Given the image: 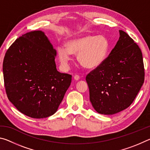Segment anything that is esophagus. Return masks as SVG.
I'll return each mask as SVG.
<instances>
[{
	"mask_svg": "<svg viewBox=\"0 0 150 150\" xmlns=\"http://www.w3.org/2000/svg\"><path fill=\"white\" fill-rule=\"evenodd\" d=\"M74 79H75L76 81H78V80L80 79V77H79V76L78 75H75L74 76Z\"/></svg>",
	"mask_w": 150,
	"mask_h": 150,
	"instance_id": "esophagus-1",
	"label": "esophagus"
}]
</instances>
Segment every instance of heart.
I'll list each match as a JSON object with an SVG mask.
<instances>
[{
  "label": "heart",
  "mask_w": 150,
  "mask_h": 150,
  "mask_svg": "<svg viewBox=\"0 0 150 150\" xmlns=\"http://www.w3.org/2000/svg\"><path fill=\"white\" fill-rule=\"evenodd\" d=\"M66 48L61 46L57 54L61 64L67 67L71 61V54H77V61L86 69L99 67L107 57L110 49V43L105 35L86 34L66 42Z\"/></svg>",
  "instance_id": "heart-1"
}]
</instances>
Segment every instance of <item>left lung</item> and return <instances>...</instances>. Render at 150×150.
<instances>
[{
	"label": "left lung",
	"mask_w": 150,
	"mask_h": 150,
	"mask_svg": "<svg viewBox=\"0 0 150 150\" xmlns=\"http://www.w3.org/2000/svg\"><path fill=\"white\" fill-rule=\"evenodd\" d=\"M105 62L86 77L93 108L102 115H114L131 105L144 82L140 48L122 30Z\"/></svg>",
	"instance_id": "obj_1"
}]
</instances>
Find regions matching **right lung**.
<instances>
[{
    "label": "right lung",
    "mask_w": 150,
    "mask_h": 150,
    "mask_svg": "<svg viewBox=\"0 0 150 150\" xmlns=\"http://www.w3.org/2000/svg\"><path fill=\"white\" fill-rule=\"evenodd\" d=\"M56 51L42 31L17 38L4 55L2 70L9 100L22 114L46 118L57 111L72 76L57 71Z\"/></svg>",
    "instance_id": "obj_1"
}]
</instances>
